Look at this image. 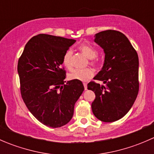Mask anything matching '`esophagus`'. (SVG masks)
I'll list each match as a JSON object with an SVG mask.
<instances>
[{
    "label": "esophagus",
    "mask_w": 154,
    "mask_h": 154,
    "mask_svg": "<svg viewBox=\"0 0 154 154\" xmlns=\"http://www.w3.org/2000/svg\"><path fill=\"white\" fill-rule=\"evenodd\" d=\"M83 86H84V88H85V90H87V84L86 83H83Z\"/></svg>",
    "instance_id": "obj_1"
}]
</instances>
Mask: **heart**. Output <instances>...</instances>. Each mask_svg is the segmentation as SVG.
Returning a JSON list of instances; mask_svg holds the SVG:
<instances>
[{
	"mask_svg": "<svg viewBox=\"0 0 154 154\" xmlns=\"http://www.w3.org/2000/svg\"><path fill=\"white\" fill-rule=\"evenodd\" d=\"M79 50L84 54L88 59L91 60V64L96 65L97 61L95 57H97V51L88 45H81L79 46ZM72 56L73 52L71 50H68L65 53L63 57V64L67 69L72 68ZM94 75V71L92 69L88 68L85 69H74L68 74V78L72 80L85 82L89 80Z\"/></svg>",
	"mask_w": 154,
	"mask_h": 154,
	"instance_id": "1",
	"label": "heart"
}]
</instances>
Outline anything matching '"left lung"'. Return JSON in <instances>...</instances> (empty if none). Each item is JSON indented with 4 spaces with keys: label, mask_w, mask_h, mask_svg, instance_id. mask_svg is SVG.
<instances>
[{
    "label": "left lung",
    "mask_w": 154,
    "mask_h": 154,
    "mask_svg": "<svg viewBox=\"0 0 154 154\" xmlns=\"http://www.w3.org/2000/svg\"><path fill=\"white\" fill-rule=\"evenodd\" d=\"M94 42L105 54L103 68L88 89L95 94L91 109L103 122L119 120L130 111L139 92V57L127 36L116 30L102 31L94 35Z\"/></svg>",
    "instance_id": "left-lung-1"
}]
</instances>
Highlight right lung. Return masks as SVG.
I'll list each match as a JSON object with an SVG mask.
<instances>
[{"label":"right lung","instance_id":"add662e5","mask_svg":"<svg viewBox=\"0 0 154 154\" xmlns=\"http://www.w3.org/2000/svg\"><path fill=\"white\" fill-rule=\"evenodd\" d=\"M75 42L38 34L29 40L18 60L23 100L37 120L53 128L71 121L75 103L84 90L81 81H64L63 57Z\"/></svg>","mask_w":154,"mask_h":154}]
</instances>
